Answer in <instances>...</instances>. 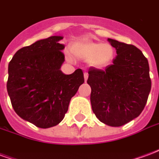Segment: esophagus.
Returning a JSON list of instances; mask_svg holds the SVG:
<instances>
[{
  "instance_id": "1",
  "label": "esophagus",
  "mask_w": 159,
  "mask_h": 159,
  "mask_svg": "<svg viewBox=\"0 0 159 159\" xmlns=\"http://www.w3.org/2000/svg\"><path fill=\"white\" fill-rule=\"evenodd\" d=\"M88 77H89V74L87 72H84V80H85V82L88 80Z\"/></svg>"
}]
</instances>
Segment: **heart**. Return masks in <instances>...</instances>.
<instances>
[{"instance_id": "obj_1", "label": "heart", "mask_w": 159, "mask_h": 159, "mask_svg": "<svg viewBox=\"0 0 159 159\" xmlns=\"http://www.w3.org/2000/svg\"><path fill=\"white\" fill-rule=\"evenodd\" d=\"M71 52L79 59L89 60L90 65L94 67L107 66L114 55V49L110 44L88 40L75 43L71 48Z\"/></svg>"}]
</instances>
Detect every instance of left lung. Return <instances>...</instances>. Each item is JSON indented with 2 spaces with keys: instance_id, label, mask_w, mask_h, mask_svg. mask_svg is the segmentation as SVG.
I'll return each instance as SVG.
<instances>
[{
  "instance_id": "8db88e82",
  "label": "left lung",
  "mask_w": 159,
  "mask_h": 159,
  "mask_svg": "<svg viewBox=\"0 0 159 159\" xmlns=\"http://www.w3.org/2000/svg\"><path fill=\"white\" fill-rule=\"evenodd\" d=\"M108 41L117 50L112 65L105 70L89 68L87 83L91 87L90 101L97 118L107 125L119 127L141 113L152 82L148 61L140 49Z\"/></svg>"
}]
</instances>
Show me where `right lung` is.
<instances>
[{"label": "right lung", "mask_w": 159, "mask_h": 159, "mask_svg": "<svg viewBox=\"0 0 159 159\" xmlns=\"http://www.w3.org/2000/svg\"><path fill=\"white\" fill-rule=\"evenodd\" d=\"M62 36H50L17 51L8 65L7 93L15 112L38 128L59 124L70 101L84 83L81 69L66 75L59 43Z\"/></svg>", "instance_id": "obj_1"}]
</instances>
